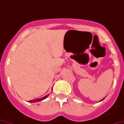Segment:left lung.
<instances>
[{
	"label": "left lung",
	"instance_id": "obj_1",
	"mask_svg": "<svg viewBox=\"0 0 124 124\" xmlns=\"http://www.w3.org/2000/svg\"><path fill=\"white\" fill-rule=\"evenodd\" d=\"M104 98H103V100H101V101H102V100H104Z\"/></svg>",
	"mask_w": 124,
	"mask_h": 124
}]
</instances>
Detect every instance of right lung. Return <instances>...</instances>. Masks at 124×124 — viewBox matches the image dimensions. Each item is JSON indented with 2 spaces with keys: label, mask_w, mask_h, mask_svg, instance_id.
I'll use <instances>...</instances> for the list:
<instances>
[{
  "label": "right lung",
  "mask_w": 124,
  "mask_h": 124,
  "mask_svg": "<svg viewBox=\"0 0 124 124\" xmlns=\"http://www.w3.org/2000/svg\"><path fill=\"white\" fill-rule=\"evenodd\" d=\"M48 96H49V94L46 95V96H45L44 97H43V98H39V99H35V100H30V101H29L28 102H30V103H37V102L41 101H42V100H45V99H46V98H47Z\"/></svg>",
  "instance_id": "right-lung-1"
}]
</instances>
